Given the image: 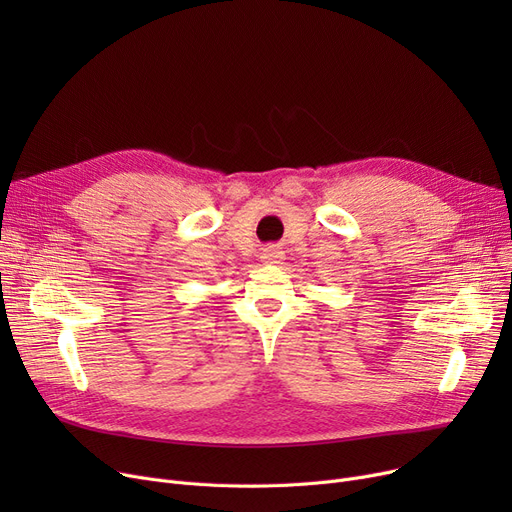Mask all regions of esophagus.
Masks as SVG:
<instances>
[{
	"label": "esophagus",
	"mask_w": 512,
	"mask_h": 512,
	"mask_svg": "<svg viewBox=\"0 0 512 512\" xmlns=\"http://www.w3.org/2000/svg\"><path fill=\"white\" fill-rule=\"evenodd\" d=\"M282 259H284V253L274 245L261 249V261L263 263H280Z\"/></svg>",
	"instance_id": "1"
}]
</instances>
